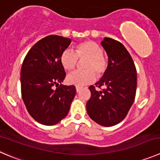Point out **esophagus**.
Listing matches in <instances>:
<instances>
[{
  "mask_svg": "<svg viewBox=\"0 0 160 160\" xmlns=\"http://www.w3.org/2000/svg\"><path fill=\"white\" fill-rule=\"evenodd\" d=\"M80 90H81V88H80V87H77V88H76V91H77V92H79Z\"/></svg>",
  "mask_w": 160,
  "mask_h": 160,
  "instance_id": "esophagus-1",
  "label": "esophagus"
}]
</instances>
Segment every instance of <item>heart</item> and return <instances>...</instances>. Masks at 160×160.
<instances>
[{"label": "heart", "mask_w": 160, "mask_h": 160, "mask_svg": "<svg viewBox=\"0 0 160 160\" xmlns=\"http://www.w3.org/2000/svg\"><path fill=\"white\" fill-rule=\"evenodd\" d=\"M104 49L100 44L93 41H85L75 46L74 52L65 50L60 56V62L66 70L72 71L76 69L78 60H84L83 69L69 74L66 78L67 83L75 86H83L105 75L108 69V60L103 55Z\"/></svg>", "instance_id": "b5f03b06"}]
</instances>
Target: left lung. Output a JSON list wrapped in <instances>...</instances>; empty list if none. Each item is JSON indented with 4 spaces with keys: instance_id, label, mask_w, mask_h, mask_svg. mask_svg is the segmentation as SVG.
Returning <instances> with one entry per match:
<instances>
[{
    "instance_id": "left-lung-1",
    "label": "left lung",
    "mask_w": 160,
    "mask_h": 160,
    "mask_svg": "<svg viewBox=\"0 0 160 160\" xmlns=\"http://www.w3.org/2000/svg\"><path fill=\"white\" fill-rule=\"evenodd\" d=\"M102 45L108 55V69L95 86L89 87L91 96L86 107L90 118L98 124L112 127L126 117L134 103L137 72L131 55L121 43L105 37Z\"/></svg>"
}]
</instances>
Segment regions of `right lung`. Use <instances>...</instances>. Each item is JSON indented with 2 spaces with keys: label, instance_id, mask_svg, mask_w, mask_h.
<instances>
[{
  "label": "right lung",
  "instance_id": "right-lung-1",
  "mask_svg": "<svg viewBox=\"0 0 160 160\" xmlns=\"http://www.w3.org/2000/svg\"><path fill=\"white\" fill-rule=\"evenodd\" d=\"M70 43L69 38L48 36L37 41L23 60L22 98L29 115L41 124L52 126L64 119L75 97V86L59 84L66 77L60 56Z\"/></svg>",
  "mask_w": 160,
  "mask_h": 160
}]
</instances>
